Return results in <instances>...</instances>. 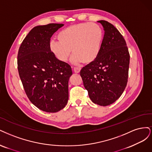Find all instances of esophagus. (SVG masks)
Returning <instances> with one entry per match:
<instances>
[{
    "label": "esophagus",
    "mask_w": 152,
    "mask_h": 152,
    "mask_svg": "<svg viewBox=\"0 0 152 152\" xmlns=\"http://www.w3.org/2000/svg\"><path fill=\"white\" fill-rule=\"evenodd\" d=\"M81 69L79 67H74V72L75 73H79L80 72Z\"/></svg>",
    "instance_id": "obj_1"
}]
</instances>
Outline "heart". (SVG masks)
I'll list each match as a JSON object with an SVG mask.
<instances>
[{
    "label": "heart",
    "mask_w": 152,
    "mask_h": 152,
    "mask_svg": "<svg viewBox=\"0 0 152 152\" xmlns=\"http://www.w3.org/2000/svg\"><path fill=\"white\" fill-rule=\"evenodd\" d=\"M58 40H52L50 49L57 59L66 62L71 54V61L78 65L83 62L90 64L99 56L103 40L101 28L95 23L75 24L61 31Z\"/></svg>",
    "instance_id": "heart-1"
}]
</instances>
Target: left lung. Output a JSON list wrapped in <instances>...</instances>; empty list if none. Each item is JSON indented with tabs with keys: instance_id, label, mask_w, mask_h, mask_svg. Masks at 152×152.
<instances>
[{
	"instance_id": "8db88e82",
	"label": "left lung",
	"mask_w": 152,
	"mask_h": 152,
	"mask_svg": "<svg viewBox=\"0 0 152 152\" xmlns=\"http://www.w3.org/2000/svg\"><path fill=\"white\" fill-rule=\"evenodd\" d=\"M97 22L104 30L100 51L95 61L82 68L80 76L90 100L107 106L118 99L126 88L130 56L118 30L106 21Z\"/></svg>"
}]
</instances>
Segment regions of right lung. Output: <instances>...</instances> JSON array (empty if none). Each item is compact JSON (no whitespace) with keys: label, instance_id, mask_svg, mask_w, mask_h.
<instances>
[{"label":"right lung","instance_id":"1","mask_svg":"<svg viewBox=\"0 0 152 152\" xmlns=\"http://www.w3.org/2000/svg\"><path fill=\"white\" fill-rule=\"evenodd\" d=\"M63 26L52 23L34 27L18 51V72L29 100L49 113L64 108L69 99L71 67L58 61L50 49V38Z\"/></svg>","mask_w":152,"mask_h":152}]
</instances>
